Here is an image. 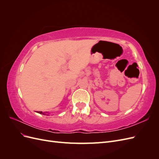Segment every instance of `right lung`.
I'll return each mask as SVG.
<instances>
[{"label":"right lung","instance_id":"obj_1","mask_svg":"<svg viewBox=\"0 0 159 159\" xmlns=\"http://www.w3.org/2000/svg\"><path fill=\"white\" fill-rule=\"evenodd\" d=\"M37 113H40V114H42V115H48V112H42V111H37Z\"/></svg>","mask_w":159,"mask_h":159}]
</instances>
